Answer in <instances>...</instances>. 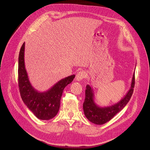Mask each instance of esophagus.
Returning <instances> with one entry per match:
<instances>
[{"instance_id":"1","label":"esophagus","mask_w":150,"mask_h":150,"mask_svg":"<svg viewBox=\"0 0 150 150\" xmlns=\"http://www.w3.org/2000/svg\"><path fill=\"white\" fill-rule=\"evenodd\" d=\"M86 77V74H85V72H83V71H79V72L77 73L75 79L77 81H81L83 78Z\"/></svg>"}]
</instances>
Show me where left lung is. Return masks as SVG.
Wrapping results in <instances>:
<instances>
[{"mask_svg": "<svg viewBox=\"0 0 150 150\" xmlns=\"http://www.w3.org/2000/svg\"><path fill=\"white\" fill-rule=\"evenodd\" d=\"M135 85V72L132 79L131 87L125 97L117 103L110 106L100 107L94 101L93 89L90 85L86 86L85 98L83 104L84 115L91 122L96 125H103L110 120L120 112L130 100Z\"/></svg>", "mask_w": 150, "mask_h": 150, "instance_id": "8db88e82", "label": "left lung"}]
</instances>
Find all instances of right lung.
<instances>
[{
	"label": "right lung",
	"instance_id": "right-lung-1",
	"mask_svg": "<svg viewBox=\"0 0 150 150\" xmlns=\"http://www.w3.org/2000/svg\"><path fill=\"white\" fill-rule=\"evenodd\" d=\"M25 42L21 48L18 58V85L23 101L33 114L40 120H49L57 114L61 97L65 88L71 83L75 75L62 79L45 92H39L29 80L24 62Z\"/></svg>",
	"mask_w": 150,
	"mask_h": 150
}]
</instances>
